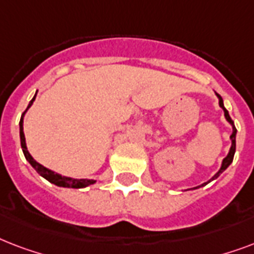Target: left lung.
Wrapping results in <instances>:
<instances>
[{
	"label": "left lung",
	"mask_w": 254,
	"mask_h": 254,
	"mask_svg": "<svg viewBox=\"0 0 254 254\" xmlns=\"http://www.w3.org/2000/svg\"><path fill=\"white\" fill-rule=\"evenodd\" d=\"M216 96H217V99H219V105H220L221 109L224 111L225 119H227V121H228V123L231 124V125H232V134H231V141H232V145H231V149H229L228 155H227V157H225V158L223 159V162H221L220 170H219V171H217V173L215 174V175H213L212 179H209L208 182H205V183H203V185H201V186H205V185H207V183H209V182H211V181H213V179H216V178L219 177V175H220V174L223 173V171H224V170L227 169V167H228L229 165H231V163H232L233 155H235V151H236V133H237L236 127H235V124H233V121H232V119H231V116H229L228 111L225 109L224 103H223V99H221V96L219 95V93H216ZM201 186H197V187H201ZM197 187H195V189H197ZM191 190H192V189H191Z\"/></svg>",
	"instance_id": "8db88e82"
}]
</instances>
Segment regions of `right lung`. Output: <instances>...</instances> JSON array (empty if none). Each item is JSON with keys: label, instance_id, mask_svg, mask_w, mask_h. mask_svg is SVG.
<instances>
[{"label": "right lung", "instance_id": "obj_1", "mask_svg": "<svg viewBox=\"0 0 254 254\" xmlns=\"http://www.w3.org/2000/svg\"><path fill=\"white\" fill-rule=\"evenodd\" d=\"M37 96V95H35ZM35 96L33 97V100L29 103V109L31 105H33L34 100H35ZM26 109V111H27ZM26 111L23 112V115L21 117V121H19V137H21V146H22V151H23V154H25V158L29 161V163L34 169L37 170V173L39 175L47 179L49 182L54 183V185L59 186V187H67V189H84L87 186H91L93 183H96V181L93 179H75V178H69V177H63L61 174L54 173L53 170L47 169V167L42 166L41 163H38L35 159L31 157V154L27 150V146H26V139H25V133H23V116H25Z\"/></svg>", "mask_w": 254, "mask_h": 254}]
</instances>
